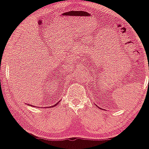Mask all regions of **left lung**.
<instances>
[{
    "label": "left lung",
    "mask_w": 149,
    "mask_h": 149,
    "mask_svg": "<svg viewBox=\"0 0 149 149\" xmlns=\"http://www.w3.org/2000/svg\"><path fill=\"white\" fill-rule=\"evenodd\" d=\"M99 108H100V107H99Z\"/></svg>",
    "instance_id": "8db88e82"
}]
</instances>
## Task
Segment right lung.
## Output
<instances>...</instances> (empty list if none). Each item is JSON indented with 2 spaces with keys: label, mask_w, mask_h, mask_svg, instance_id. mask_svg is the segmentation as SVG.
I'll return each instance as SVG.
<instances>
[{
  "label": "right lung",
  "mask_w": 149,
  "mask_h": 149,
  "mask_svg": "<svg viewBox=\"0 0 149 149\" xmlns=\"http://www.w3.org/2000/svg\"><path fill=\"white\" fill-rule=\"evenodd\" d=\"M58 103H56V104H55V105H53V107H54V106H56V105H57V104H58ZM31 106H32V105H31Z\"/></svg>",
  "instance_id": "1"
}]
</instances>
